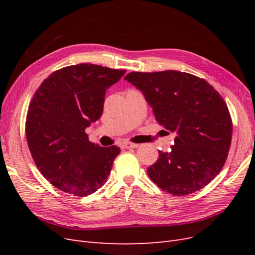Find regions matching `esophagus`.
I'll use <instances>...</instances> for the list:
<instances>
[{
	"instance_id": "obj_1",
	"label": "esophagus",
	"mask_w": 255,
	"mask_h": 255,
	"mask_svg": "<svg viewBox=\"0 0 255 255\" xmlns=\"http://www.w3.org/2000/svg\"><path fill=\"white\" fill-rule=\"evenodd\" d=\"M139 144L137 143H132V142H122L120 146L122 149H132V148H137Z\"/></svg>"
}]
</instances>
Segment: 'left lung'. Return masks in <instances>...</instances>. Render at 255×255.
<instances>
[{
  "label": "left lung",
  "mask_w": 255,
  "mask_h": 255,
  "mask_svg": "<svg viewBox=\"0 0 255 255\" xmlns=\"http://www.w3.org/2000/svg\"><path fill=\"white\" fill-rule=\"evenodd\" d=\"M156 121L175 132L170 152L158 151L148 175L159 188L186 196L206 186L225 165L233 125L227 103L205 80L186 72H130Z\"/></svg>",
  "instance_id": "1"
}]
</instances>
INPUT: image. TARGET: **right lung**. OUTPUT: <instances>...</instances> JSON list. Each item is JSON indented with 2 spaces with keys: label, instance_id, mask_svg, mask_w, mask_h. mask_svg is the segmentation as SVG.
<instances>
[{
  "label": "right lung",
  "instance_id": "1",
  "mask_svg": "<svg viewBox=\"0 0 255 255\" xmlns=\"http://www.w3.org/2000/svg\"><path fill=\"white\" fill-rule=\"evenodd\" d=\"M126 70L92 64L53 72L29 103L25 134L37 168L53 186L76 197L101 188L120 148L92 143L85 129L103 114L105 92Z\"/></svg>",
  "mask_w": 255,
  "mask_h": 255
}]
</instances>
